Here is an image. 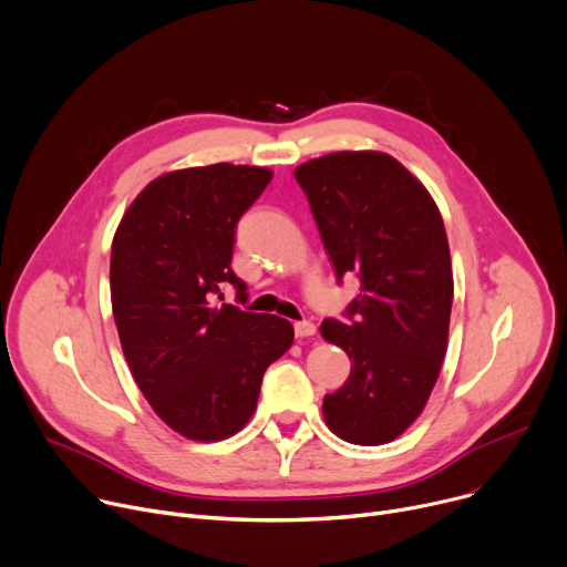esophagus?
<instances>
[{"label": "esophagus", "mask_w": 567, "mask_h": 567, "mask_svg": "<svg viewBox=\"0 0 567 567\" xmlns=\"http://www.w3.org/2000/svg\"><path fill=\"white\" fill-rule=\"evenodd\" d=\"M295 336L297 338H311V336H316V324L309 322V320L295 322Z\"/></svg>", "instance_id": "esophagus-1"}]
</instances>
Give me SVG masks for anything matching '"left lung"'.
<instances>
[{
  "instance_id": "8db88e82",
  "label": "left lung",
  "mask_w": 567,
  "mask_h": 567,
  "mask_svg": "<svg viewBox=\"0 0 567 567\" xmlns=\"http://www.w3.org/2000/svg\"><path fill=\"white\" fill-rule=\"evenodd\" d=\"M338 279L359 275L347 322L320 333L352 372L322 413L352 445L395 441L422 413L447 352L452 256L429 190L383 152H333L295 167Z\"/></svg>"
}]
</instances>
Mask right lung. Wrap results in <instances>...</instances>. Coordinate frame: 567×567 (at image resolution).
<instances>
[{"label":"right lung","instance_id":"obj_1","mask_svg":"<svg viewBox=\"0 0 567 567\" xmlns=\"http://www.w3.org/2000/svg\"><path fill=\"white\" fill-rule=\"evenodd\" d=\"M272 169L215 163L161 174L122 215L111 303L124 359L154 413L184 439L225 441L256 411L260 381L295 338L279 316L215 303L231 284L236 225Z\"/></svg>","mask_w":567,"mask_h":567}]
</instances>
